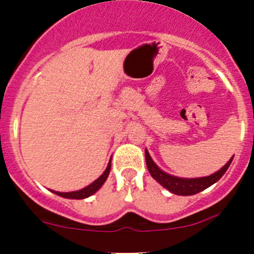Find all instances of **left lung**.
Listing matches in <instances>:
<instances>
[{
    "mask_svg": "<svg viewBox=\"0 0 254 254\" xmlns=\"http://www.w3.org/2000/svg\"><path fill=\"white\" fill-rule=\"evenodd\" d=\"M145 157H146V164H147L148 172L152 178L159 184L164 189L169 190L172 193L179 194V196H191V194H196L198 192L205 190L213 184H215L219 179L221 178L228 168L230 167L231 162H233L234 156L229 159V162L221 168L220 170L215 172L214 174L202 176V178H179V176L170 175L162 170L156 163L153 162L152 157L149 156L147 149H145Z\"/></svg>",
    "mask_w": 254,
    "mask_h": 254,
    "instance_id": "obj_1",
    "label": "left lung"
}]
</instances>
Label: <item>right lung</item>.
Returning <instances> with one entry per match:
<instances>
[{"instance_id": "right-lung-1", "label": "right lung", "mask_w": 254, "mask_h": 254, "mask_svg": "<svg viewBox=\"0 0 254 254\" xmlns=\"http://www.w3.org/2000/svg\"><path fill=\"white\" fill-rule=\"evenodd\" d=\"M111 162L112 161H109L106 170L103 172V174L101 175L98 179H96V180L93 181L92 184H90L89 186H86V188L81 189V190L71 191V192H58V191H53V190H52V192L53 193L58 194V196L64 197V198H70V199H84V198H87V197L92 196V194L96 193V192L100 190V189L102 188L103 184L106 183L107 178H108V175H109V172H111Z\"/></svg>"}]
</instances>
